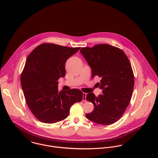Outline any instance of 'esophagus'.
Instances as JSON below:
<instances>
[{"instance_id": "esophagus-1", "label": "esophagus", "mask_w": 158, "mask_h": 158, "mask_svg": "<svg viewBox=\"0 0 158 158\" xmlns=\"http://www.w3.org/2000/svg\"><path fill=\"white\" fill-rule=\"evenodd\" d=\"M86 93L83 92V102H86Z\"/></svg>"}]
</instances>
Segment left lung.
I'll return each mask as SVG.
<instances>
[{
    "instance_id": "obj_1",
    "label": "left lung",
    "mask_w": 158,
    "mask_h": 158,
    "mask_svg": "<svg viewBox=\"0 0 158 158\" xmlns=\"http://www.w3.org/2000/svg\"><path fill=\"white\" fill-rule=\"evenodd\" d=\"M80 52L91 68L92 77L101 78L98 86L103 90L98 97L92 92L86 95L94 108L86 117L98 124H113L123 115L132 96L135 79L130 61L123 50L108 44L83 47Z\"/></svg>"
}]
</instances>
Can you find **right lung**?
<instances>
[{
	"label": "right lung",
	"mask_w": 158,
	"mask_h": 158,
	"mask_svg": "<svg viewBox=\"0 0 158 158\" xmlns=\"http://www.w3.org/2000/svg\"><path fill=\"white\" fill-rule=\"evenodd\" d=\"M80 48L44 43L27 57L21 76V86L27 106L40 122L53 123L65 119L71 106L82 100L81 90L59 92L57 81L66 75L67 60Z\"/></svg>",
	"instance_id": "add662e5"
}]
</instances>
